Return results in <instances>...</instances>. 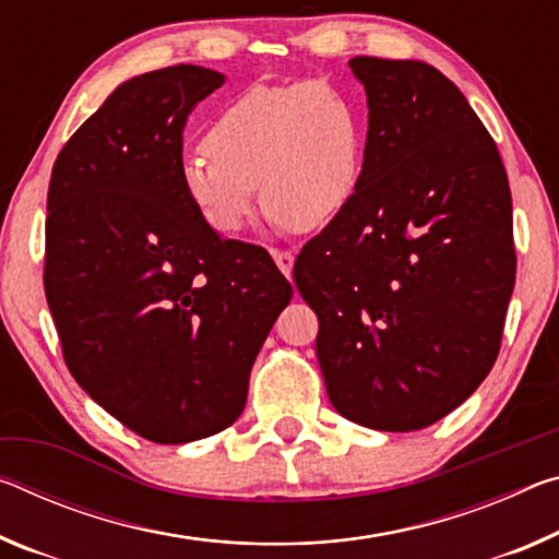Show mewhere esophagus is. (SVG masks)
Masks as SVG:
<instances>
[{
  "mask_svg": "<svg viewBox=\"0 0 559 559\" xmlns=\"http://www.w3.org/2000/svg\"><path fill=\"white\" fill-rule=\"evenodd\" d=\"M273 261H276V265H278V271L283 273V276H290V271H294V261H296V255L290 253V251H273Z\"/></svg>",
  "mask_w": 559,
  "mask_h": 559,
  "instance_id": "obj_1",
  "label": "esophagus"
}]
</instances>
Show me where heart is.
I'll list each match as a JSON object with an SVG mask.
<instances>
[{
	"instance_id": "obj_1",
	"label": "heart",
	"mask_w": 559,
	"mask_h": 559,
	"mask_svg": "<svg viewBox=\"0 0 559 559\" xmlns=\"http://www.w3.org/2000/svg\"><path fill=\"white\" fill-rule=\"evenodd\" d=\"M366 111L325 79L251 86L216 114L206 152L181 162V183L221 236L241 234L261 203L281 224L313 231L341 216L360 183Z\"/></svg>"
}]
</instances>
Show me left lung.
Masks as SVG:
<instances>
[{
    "label": "left lung",
    "mask_w": 559,
    "mask_h": 559,
    "mask_svg": "<svg viewBox=\"0 0 559 559\" xmlns=\"http://www.w3.org/2000/svg\"><path fill=\"white\" fill-rule=\"evenodd\" d=\"M368 96L360 183L300 251L316 353L343 418L420 430L467 401L500 353L515 286L512 199L492 136L425 61H348Z\"/></svg>",
    "instance_id": "obj_1"
}]
</instances>
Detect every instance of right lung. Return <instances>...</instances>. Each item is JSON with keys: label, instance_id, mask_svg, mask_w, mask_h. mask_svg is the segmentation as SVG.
Wrapping results in <instances>:
<instances>
[{"label": "right lung", "instance_id": "right-lung-1", "mask_svg": "<svg viewBox=\"0 0 559 559\" xmlns=\"http://www.w3.org/2000/svg\"><path fill=\"white\" fill-rule=\"evenodd\" d=\"M221 84L193 64L129 79L67 141L49 181L44 294L69 373L162 445L236 423L294 296L261 246L221 238L183 191L186 119Z\"/></svg>", "mask_w": 559, "mask_h": 559}]
</instances>
